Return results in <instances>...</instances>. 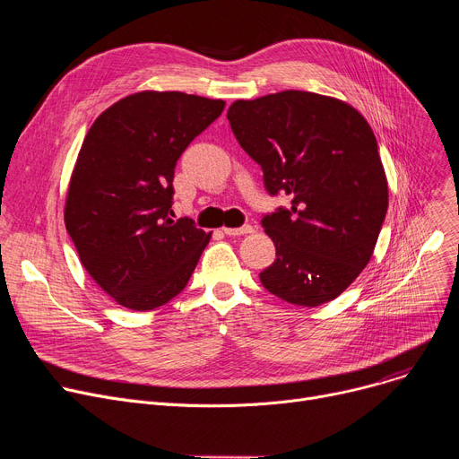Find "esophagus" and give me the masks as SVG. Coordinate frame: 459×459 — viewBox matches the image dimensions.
<instances>
[{
	"mask_svg": "<svg viewBox=\"0 0 459 459\" xmlns=\"http://www.w3.org/2000/svg\"><path fill=\"white\" fill-rule=\"evenodd\" d=\"M255 229L251 225H244V227H236V229H223V232L227 236H244V234H251Z\"/></svg>",
	"mask_w": 459,
	"mask_h": 459,
	"instance_id": "obj_1",
	"label": "esophagus"
}]
</instances>
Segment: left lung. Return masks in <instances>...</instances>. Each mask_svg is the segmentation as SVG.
Listing matches in <instances>:
<instances>
[{"label": "left lung", "mask_w": 459, "mask_h": 459, "mask_svg": "<svg viewBox=\"0 0 459 459\" xmlns=\"http://www.w3.org/2000/svg\"><path fill=\"white\" fill-rule=\"evenodd\" d=\"M230 128L290 208L264 215L275 262L260 273L273 296L318 307L341 296L372 258L389 187L376 135L350 104L307 91L236 100Z\"/></svg>", "instance_id": "8db88e82"}]
</instances>
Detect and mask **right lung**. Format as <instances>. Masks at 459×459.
Masks as SVG:
<instances>
[{
  "label": "right lung",
  "mask_w": 459,
  "mask_h": 459,
  "mask_svg": "<svg viewBox=\"0 0 459 459\" xmlns=\"http://www.w3.org/2000/svg\"><path fill=\"white\" fill-rule=\"evenodd\" d=\"M223 100L141 91L89 128L72 171L65 225L87 273L118 305L152 310L178 296L212 232L173 221L175 167Z\"/></svg>",
  "instance_id": "1"
}]
</instances>
